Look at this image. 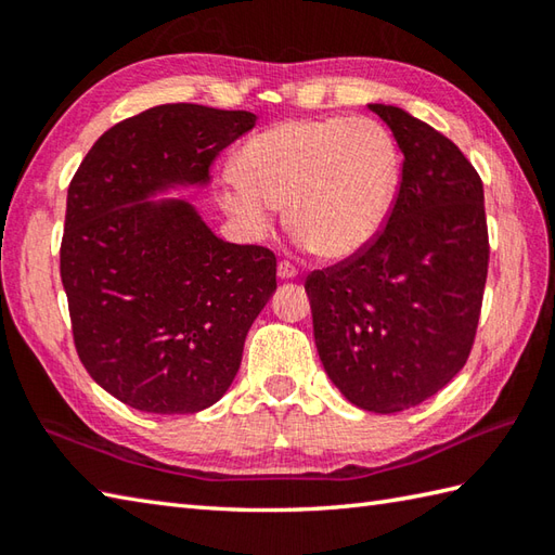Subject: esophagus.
<instances>
[{
  "mask_svg": "<svg viewBox=\"0 0 555 555\" xmlns=\"http://www.w3.org/2000/svg\"><path fill=\"white\" fill-rule=\"evenodd\" d=\"M279 276L281 279H296L298 276V267L291 262V259H281L279 262Z\"/></svg>",
  "mask_w": 555,
  "mask_h": 555,
  "instance_id": "obj_1",
  "label": "esophagus"
}]
</instances>
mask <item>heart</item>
<instances>
[{"label":"heart","mask_w":555,"mask_h":555,"mask_svg":"<svg viewBox=\"0 0 555 555\" xmlns=\"http://www.w3.org/2000/svg\"><path fill=\"white\" fill-rule=\"evenodd\" d=\"M400 157L391 133L372 119H288L257 133L238 155V179L221 205L259 238L288 205L293 233L324 259L367 250L391 217Z\"/></svg>","instance_id":"heart-1"}]
</instances>
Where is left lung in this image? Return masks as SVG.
<instances>
[{"label":"left lung","instance_id":"8db88e82","mask_svg":"<svg viewBox=\"0 0 555 555\" xmlns=\"http://www.w3.org/2000/svg\"><path fill=\"white\" fill-rule=\"evenodd\" d=\"M403 152L391 217L367 250L305 279L314 344L352 405L391 415L439 393L473 350L489 271L485 185L460 147L370 104Z\"/></svg>","mask_w":555,"mask_h":555}]
</instances>
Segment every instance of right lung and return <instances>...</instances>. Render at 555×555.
I'll list each match as a JSON object with an SVG mask.
<instances>
[{"mask_svg":"<svg viewBox=\"0 0 555 555\" xmlns=\"http://www.w3.org/2000/svg\"><path fill=\"white\" fill-rule=\"evenodd\" d=\"M250 112L159 104L112 126L68 185L59 271L82 367L155 415L205 410L229 391L247 328L276 291V255L217 238L183 199Z\"/></svg>","mask_w":555,"mask_h":555,"instance_id":"obj_1","label":"right lung"}]
</instances>
